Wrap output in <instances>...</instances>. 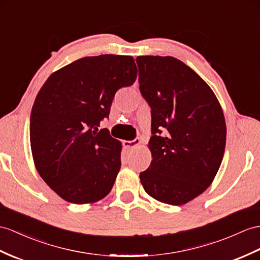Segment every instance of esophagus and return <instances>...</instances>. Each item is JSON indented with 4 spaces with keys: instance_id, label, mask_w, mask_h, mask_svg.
I'll return each mask as SVG.
<instances>
[{
    "instance_id": "34e87169",
    "label": "esophagus",
    "mask_w": 260,
    "mask_h": 260,
    "mask_svg": "<svg viewBox=\"0 0 260 260\" xmlns=\"http://www.w3.org/2000/svg\"><path fill=\"white\" fill-rule=\"evenodd\" d=\"M141 143V140H140V138H136L135 140H132V141H124L123 142V145L125 148H128V149H135V148H137L139 144Z\"/></svg>"
}]
</instances>
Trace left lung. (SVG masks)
I'll return each instance as SVG.
<instances>
[{
	"instance_id": "8db88e82",
	"label": "left lung",
	"mask_w": 260,
	"mask_h": 260,
	"mask_svg": "<svg viewBox=\"0 0 260 260\" xmlns=\"http://www.w3.org/2000/svg\"><path fill=\"white\" fill-rule=\"evenodd\" d=\"M139 84L151 108L150 167L140 173L151 198L183 205L212 184L223 160L226 123L206 82L171 56H138ZM164 128L166 134L159 135Z\"/></svg>"
}]
</instances>
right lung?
Segmentation results:
<instances>
[{
	"instance_id": "1",
	"label": "right lung",
	"mask_w": 260,
	"mask_h": 260,
	"mask_svg": "<svg viewBox=\"0 0 260 260\" xmlns=\"http://www.w3.org/2000/svg\"><path fill=\"white\" fill-rule=\"evenodd\" d=\"M134 57H84L49 76L30 112V149L37 172L62 200L94 203L108 195L121 168V142L107 129L116 92L134 85Z\"/></svg>"
}]
</instances>
